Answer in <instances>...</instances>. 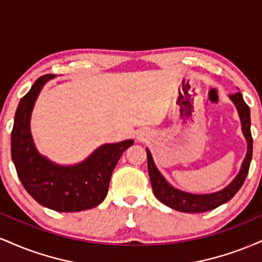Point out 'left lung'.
I'll list each match as a JSON object with an SVG mask.
<instances>
[{
  "label": "left lung",
  "mask_w": 262,
  "mask_h": 262,
  "mask_svg": "<svg viewBox=\"0 0 262 262\" xmlns=\"http://www.w3.org/2000/svg\"><path fill=\"white\" fill-rule=\"evenodd\" d=\"M229 98L235 104L237 113H239L240 122H242V130L244 134L246 141H248V151L243 161L242 169L235 179L231 181L227 187L218 192L207 194H194L188 193V192L181 191L171 186L169 182L165 180L161 175L160 171L155 166L152 156L150 154L149 149H146V155H148V170L150 176V182H151L152 192L155 197L160 201L161 203L166 204L170 208L179 210V212L185 213H202L207 210H212L222 204L227 203L231 198L235 196V193L242 188L246 176H248L249 167L252 158V137L250 130V108L245 103L243 95L240 92L229 95Z\"/></svg>",
  "instance_id": "obj_1"
}]
</instances>
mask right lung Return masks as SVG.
I'll list each match as a JSON object with an SVG mask.
<instances>
[{"instance_id":"obj_1","label":"right lung","mask_w":262,"mask_h":262,"mask_svg":"<svg viewBox=\"0 0 262 262\" xmlns=\"http://www.w3.org/2000/svg\"><path fill=\"white\" fill-rule=\"evenodd\" d=\"M55 75H44L20 98L11 134V154L23 187L41 206L56 212H80L98 206L107 196L112 172L129 139L103 144L86 160L62 166L39 154L31 133V116L43 86Z\"/></svg>"}]
</instances>
